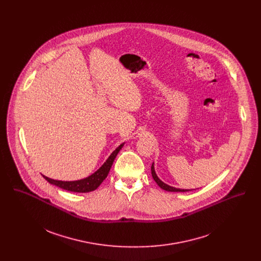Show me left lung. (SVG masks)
I'll use <instances>...</instances> for the list:
<instances>
[{
    "mask_svg": "<svg viewBox=\"0 0 261 261\" xmlns=\"http://www.w3.org/2000/svg\"><path fill=\"white\" fill-rule=\"evenodd\" d=\"M150 171H151V176H152V179L154 180V182L158 184V186L160 187L161 189L165 190V191H168V192H188V191H192V190H188V189H179V188H175V187L170 186L166 183H164L162 180H160V178L156 176L155 174V171H154V166H153V163L151 165V168H150Z\"/></svg>",
    "mask_w": 261,
    "mask_h": 261,
    "instance_id": "left-lung-1",
    "label": "left lung"
}]
</instances>
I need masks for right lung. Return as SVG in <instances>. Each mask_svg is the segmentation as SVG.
<instances>
[{"label": "right lung", "mask_w": 261, "mask_h": 261, "mask_svg": "<svg viewBox=\"0 0 261 261\" xmlns=\"http://www.w3.org/2000/svg\"><path fill=\"white\" fill-rule=\"evenodd\" d=\"M124 143H122L121 145H119L116 149H114L111 153V155L108 158V160L103 163V165L97 170L95 171L92 175L81 179V180H77V181H58V180H54V179H50L44 175L43 178L49 182L52 185L59 187L63 190L66 191H70V192H75V193H88L91 191H94L95 189H97L99 185L103 182V180L108 177L110 170L112 168V164L114 162L115 156L117 155L118 151L122 149Z\"/></svg>", "instance_id": "1"}]
</instances>
